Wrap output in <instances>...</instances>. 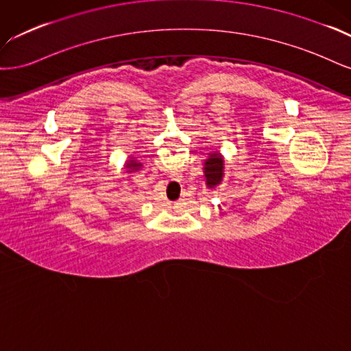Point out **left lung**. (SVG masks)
<instances>
[{
  "instance_id": "8db88e82",
  "label": "left lung",
  "mask_w": 351,
  "mask_h": 351,
  "mask_svg": "<svg viewBox=\"0 0 351 351\" xmlns=\"http://www.w3.org/2000/svg\"><path fill=\"white\" fill-rule=\"evenodd\" d=\"M204 176H206V182L210 188L216 186L220 184V180L223 178V159L217 154H210V159L206 160L204 165Z\"/></svg>"
}]
</instances>
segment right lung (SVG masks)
Listing matches in <instances>:
<instances>
[{
  "label": "right lung",
  "instance_id": "add662e5",
  "mask_svg": "<svg viewBox=\"0 0 351 351\" xmlns=\"http://www.w3.org/2000/svg\"><path fill=\"white\" fill-rule=\"evenodd\" d=\"M128 167H131V169H132V171H137V169H138V167H141V165H140V163L137 165V163H135L134 160H130V165H128Z\"/></svg>",
  "mask_w": 351,
  "mask_h": 351
}]
</instances>
